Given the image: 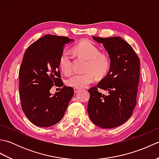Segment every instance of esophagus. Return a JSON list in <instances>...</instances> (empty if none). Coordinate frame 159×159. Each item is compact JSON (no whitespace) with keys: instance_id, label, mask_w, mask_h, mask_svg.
Masks as SVG:
<instances>
[{"instance_id":"esophagus-1","label":"esophagus","mask_w":159,"mask_h":159,"mask_svg":"<svg viewBox=\"0 0 159 159\" xmlns=\"http://www.w3.org/2000/svg\"><path fill=\"white\" fill-rule=\"evenodd\" d=\"M74 93H77V92H79L80 89H79V88H74Z\"/></svg>"}]
</instances>
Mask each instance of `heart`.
<instances>
[{
    "instance_id": "b5f03b06",
    "label": "heart",
    "mask_w": 159,
    "mask_h": 159,
    "mask_svg": "<svg viewBox=\"0 0 159 159\" xmlns=\"http://www.w3.org/2000/svg\"><path fill=\"white\" fill-rule=\"evenodd\" d=\"M74 50L78 56L87 59L84 74H75L67 79L66 85L74 88H84L96 80V75L103 77L109 72L111 59L109 55L100 52V48L89 40H83L74 47ZM73 55L68 50H64L61 53L59 65L66 75H70L73 72Z\"/></svg>"
}]
</instances>
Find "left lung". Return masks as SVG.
Masks as SVG:
<instances>
[{"label":"left lung","instance_id":"1","mask_svg":"<svg viewBox=\"0 0 159 159\" xmlns=\"http://www.w3.org/2000/svg\"><path fill=\"white\" fill-rule=\"evenodd\" d=\"M103 43L111 59L107 76L88 89L87 111L91 120L102 128L119 126L132 116L137 104L140 60L129 43L120 38L92 37ZM105 90L104 95L97 90Z\"/></svg>","mask_w":159,"mask_h":159}]
</instances>
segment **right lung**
Segmentation results:
<instances>
[{"label":"right lung","mask_w":159,"mask_h":159,"mask_svg":"<svg viewBox=\"0 0 159 159\" xmlns=\"http://www.w3.org/2000/svg\"><path fill=\"white\" fill-rule=\"evenodd\" d=\"M73 39L46 35L30 45L24 54L19 70V93L24 113L40 127H50L63 117L74 95L72 87L63 86L59 60L63 46ZM63 86L54 96V85Z\"/></svg>","instance_id":"right-lung-1"}]
</instances>
